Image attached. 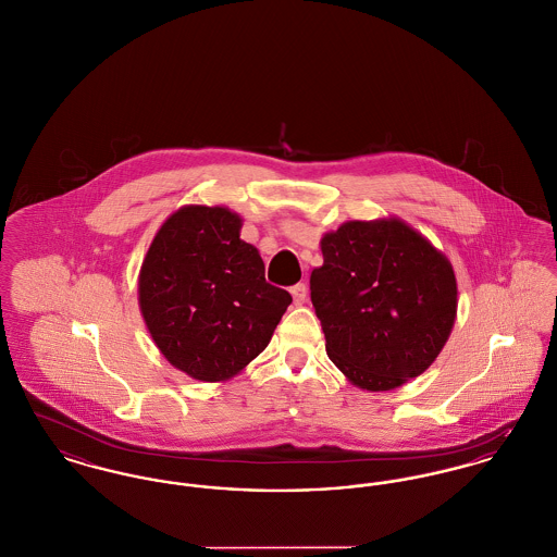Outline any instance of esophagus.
Segmentation results:
<instances>
[{"instance_id": "obj_1", "label": "esophagus", "mask_w": 557, "mask_h": 557, "mask_svg": "<svg viewBox=\"0 0 557 557\" xmlns=\"http://www.w3.org/2000/svg\"><path fill=\"white\" fill-rule=\"evenodd\" d=\"M290 295L295 296L296 305H300V302H305V298H307V286L300 282V284H295L293 288H290Z\"/></svg>"}]
</instances>
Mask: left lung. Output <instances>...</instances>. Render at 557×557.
<instances>
[{
	"instance_id": "1",
	"label": "left lung",
	"mask_w": 557,
	"mask_h": 557,
	"mask_svg": "<svg viewBox=\"0 0 557 557\" xmlns=\"http://www.w3.org/2000/svg\"><path fill=\"white\" fill-rule=\"evenodd\" d=\"M320 248L309 284L327 358L363 392L421 376L457 320L453 262L397 216L347 221Z\"/></svg>"
}]
</instances>
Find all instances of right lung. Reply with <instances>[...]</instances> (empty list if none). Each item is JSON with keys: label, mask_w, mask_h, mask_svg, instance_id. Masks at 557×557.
Returning <instances> with one entry per match:
<instances>
[{"label": "right lung", "mask_w": 557, "mask_h": 557, "mask_svg": "<svg viewBox=\"0 0 557 557\" xmlns=\"http://www.w3.org/2000/svg\"><path fill=\"white\" fill-rule=\"evenodd\" d=\"M242 216L189 203L156 233L138 273V307L156 347L201 383L239 374L269 345L293 296L264 282V262L239 237Z\"/></svg>", "instance_id": "add662e5"}]
</instances>
